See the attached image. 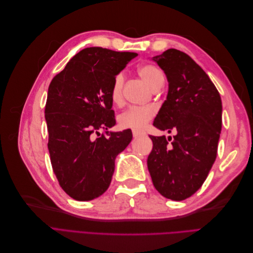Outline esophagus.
<instances>
[{
    "instance_id": "34e87169",
    "label": "esophagus",
    "mask_w": 253,
    "mask_h": 253,
    "mask_svg": "<svg viewBox=\"0 0 253 253\" xmlns=\"http://www.w3.org/2000/svg\"><path fill=\"white\" fill-rule=\"evenodd\" d=\"M145 133L143 131H141V129H133V136L135 137H140V136H143Z\"/></svg>"
}]
</instances>
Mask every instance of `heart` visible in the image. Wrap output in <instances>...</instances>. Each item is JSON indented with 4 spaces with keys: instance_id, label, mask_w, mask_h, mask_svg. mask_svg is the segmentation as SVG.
I'll return each instance as SVG.
<instances>
[{
    "instance_id": "heart-1",
    "label": "heart",
    "mask_w": 253,
    "mask_h": 253,
    "mask_svg": "<svg viewBox=\"0 0 253 253\" xmlns=\"http://www.w3.org/2000/svg\"><path fill=\"white\" fill-rule=\"evenodd\" d=\"M138 73L145 80L149 85L155 89L160 83H164L163 73L158 70V67L153 64H143L139 66ZM125 84V74L118 73L113 80L110 89V98L114 104H121L122 99V88ZM155 110L150 106H131L122 112L117 120L118 125L122 128H134L138 129L143 127L148 122L154 117Z\"/></svg>"
}]
</instances>
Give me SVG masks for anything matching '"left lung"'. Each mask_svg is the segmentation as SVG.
I'll return each instance as SVG.
<instances>
[{"label":"left lung","instance_id":"8db88e82","mask_svg":"<svg viewBox=\"0 0 253 253\" xmlns=\"http://www.w3.org/2000/svg\"><path fill=\"white\" fill-rule=\"evenodd\" d=\"M153 60L169 82L167 100L153 125L176 135L168 139L150 135L153 149L148 169L160 194L183 201L203 186L215 162L221 99L208 75L186 52L170 48Z\"/></svg>","mask_w":253,"mask_h":253}]
</instances>
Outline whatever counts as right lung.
<instances>
[{"label":"right lung","mask_w":253,"mask_h":253,"mask_svg":"<svg viewBox=\"0 0 253 253\" xmlns=\"http://www.w3.org/2000/svg\"><path fill=\"white\" fill-rule=\"evenodd\" d=\"M137 56L84 48L49 84L45 119L50 163L60 187L76 201H91L108 190L115 159L132 140L131 129L108 131L116 125L110 89L115 76Z\"/></svg>","instance_id":"add662e5"}]
</instances>
